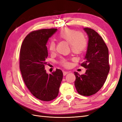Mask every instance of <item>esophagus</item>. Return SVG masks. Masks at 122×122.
<instances>
[{"mask_svg": "<svg viewBox=\"0 0 122 122\" xmlns=\"http://www.w3.org/2000/svg\"><path fill=\"white\" fill-rule=\"evenodd\" d=\"M68 73H69V72H67V71H63V76H66V75Z\"/></svg>", "mask_w": 122, "mask_h": 122, "instance_id": "esophagus-1", "label": "esophagus"}]
</instances>
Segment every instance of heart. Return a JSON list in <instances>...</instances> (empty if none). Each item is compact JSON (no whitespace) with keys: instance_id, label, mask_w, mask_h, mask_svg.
Here are the masks:
<instances>
[{"instance_id":"1","label":"heart","mask_w":122,"mask_h":122,"mask_svg":"<svg viewBox=\"0 0 122 122\" xmlns=\"http://www.w3.org/2000/svg\"><path fill=\"white\" fill-rule=\"evenodd\" d=\"M60 39L66 41L70 44L71 50L75 54H81L83 52L87 46V41L85 35L81 32H79L69 28H64L61 29L58 35ZM56 43L51 41L48 44V50L52 53L56 51ZM60 64L64 67L69 66L68 60L66 59H62Z\"/></svg>"}]
</instances>
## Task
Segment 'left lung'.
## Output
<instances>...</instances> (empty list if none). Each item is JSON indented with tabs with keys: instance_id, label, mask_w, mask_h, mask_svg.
Segmentation results:
<instances>
[{
	"instance_id": "1",
	"label": "left lung",
	"mask_w": 122,
	"mask_h": 122,
	"mask_svg": "<svg viewBox=\"0 0 122 122\" xmlns=\"http://www.w3.org/2000/svg\"><path fill=\"white\" fill-rule=\"evenodd\" d=\"M84 30L89 37L84 61L81 64L87 69L85 74L75 72L74 85L77 92L83 96L95 94L104 85L110 71L108 50L102 38L92 29Z\"/></svg>"
}]
</instances>
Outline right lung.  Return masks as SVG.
Returning a JSON list of instances; mask_svg holds the SVG:
<instances>
[{"label":"right lung","mask_w":122,"mask_h":122,"mask_svg":"<svg viewBox=\"0 0 122 122\" xmlns=\"http://www.w3.org/2000/svg\"><path fill=\"white\" fill-rule=\"evenodd\" d=\"M57 29H42L29 33L20 51V69L25 83L38 99L50 101L58 95L63 78L61 70L47 74L45 66L48 56L46 44Z\"/></svg>","instance_id":"right-lung-1"}]
</instances>
